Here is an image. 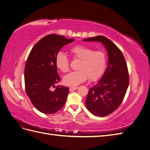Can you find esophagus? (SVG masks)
Masks as SVG:
<instances>
[{
	"instance_id": "obj_1",
	"label": "esophagus",
	"mask_w": 150,
	"mask_h": 150,
	"mask_svg": "<svg viewBox=\"0 0 150 150\" xmlns=\"http://www.w3.org/2000/svg\"><path fill=\"white\" fill-rule=\"evenodd\" d=\"M78 87H70L69 88V90L70 91H73V90H76L77 89H78Z\"/></svg>"
}]
</instances>
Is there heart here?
<instances>
[{"instance_id": "obj_1", "label": "heart", "mask_w": 150, "mask_h": 150, "mask_svg": "<svg viewBox=\"0 0 150 150\" xmlns=\"http://www.w3.org/2000/svg\"><path fill=\"white\" fill-rule=\"evenodd\" d=\"M69 51L74 59L81 60L78 69L71 72L63 78V82L67 86H77L84 83L89 77V80L96 81L103 76L107 66V56L103 51H95L91 47L77 45ZM57 67L63 72L69 68V60L64 53L59 52L56 57Z\"/></svg>"}]
</instances>
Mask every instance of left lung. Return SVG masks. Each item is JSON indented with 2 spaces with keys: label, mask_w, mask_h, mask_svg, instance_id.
I'll list each match as a JSON object with an SVG mask.
<instances>
[{
  "label": "left lung",
  "mask_w": 150,
  "mask_h": 150,
  "mask_svg": "<svg viewBox=\"0 0 150 150\" xmlns=\"http://www.w3.org/2000/svg\"><path fill=\"white\" fill-rule=\"evenodd\" d=\"M101 42L108 55V65L98 83L90 88L86 106L94 116L103 117L114 112L121 104L129 86V74L121 50L103 35L83 39Z\"/></svg>",
  "instance_id": "obj_1"
}]
</instances>
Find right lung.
Here are the masks:
<instances>
[{
	"label": "right lung",
	"instance_id": "1",
	"mask_svg": "<svg viewBox=\"0 0 150 150\" xmlns=\"http://www.w3.org/2000/svg\"><path fill=\"white\" fill-rule=\"evenodd\" d=\"M74 39L49 34L36 43L26 61L24 79L27 94L38 111L53 114L64 106L69 88L56 84L60 81L55 59L57 54ZM52 87L55 89L52 90Z\"/></svg>",
	"mask_w": 150,
	"mask_h": 150
}]
</instances>
